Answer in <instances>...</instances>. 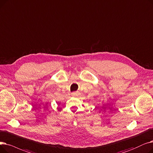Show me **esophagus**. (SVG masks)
Here are the masks:
<instances>
[{"label": "esophagus", "instance_id": "obj_1", "mask_svg": "<svg viewBox=\"0 0 153 153\" xmlns=\"http://www.w3.org/2000/svg\"><path fill=\"white\" fill-rule=\"evenodd\" d=\"M75 94V93H73V94Z\"/></svg>", "mask_w": 153, "mask_h": 153}]
</instances>
